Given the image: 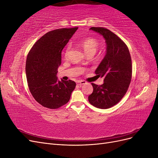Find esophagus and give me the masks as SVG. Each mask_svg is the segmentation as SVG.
<instances>
[{"instance_id":"1","label":"esophagus","mask_w":158,"mask_h":158,"mask_svg":"<svg viewBox=\"0 0 158 158\" xmlns=\"http://www.w3.org/2000/svg\"><path fill=\"white\" fill-rule=\"evenodd\" d=\"M76 83H77L78 85H80L85 84L86 82H85V81H84V80H78V81H77V82H76Z\"/></svg>"}]
</instances>
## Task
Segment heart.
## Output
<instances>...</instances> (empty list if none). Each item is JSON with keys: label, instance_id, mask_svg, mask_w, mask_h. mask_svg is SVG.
<instances>
[{"label": "heart", "instance_id": "heart-1", "mask_svg": "<svg viewBox=\"0 0 158 158\" xmlns=\"http://www.w3.org/2000/svg\"><path fill=\"white\" fill-rule=\"evenodd\" d=\"M78 44L80 47L84 50L88 55H93L99 48V41L93 37H88L80 41ZM70 49V45H68L64 52V57L66 58L69 55V52Z\"/></svg>", "mask_w": 158, "mask_h": 158}]
</instances>
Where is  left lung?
<instances>
[{
    "label": "left lung",
    "instance_id": "8db88e82",
    "mask_svg": "<svg viewBox=\"0 0 158 158\" xmlns=\"http://www.w3.org/2000/svg\"><path fill=\"white\" fill-rule=\"evenodd\" d=\"M106 40V56L95 73L103 77L102 85L92 83L94 90L88 96L90 104L99 109H108L118 103L127 93L132 78V61L127 45L106 28L92 27Z\"/></svg>",
    "mask_w": 158,
    "mask_h": 158
}]
</instances>
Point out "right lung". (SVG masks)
<instances>
[{
    "label": "right lung",
    "mask_w": 158,
    "mask_h": 158,
    "mask_svg": "<svg viewBox=\"0 0 158 158\" xmlns=\"http://www.w3.org/2000/svg\"><path fill=\"white\" fill-rule=\"evenodd\" d=\"M78 27L50 31L35 42L27 56L26 73L28 87L42 106L58 109L67 103L76 83L59 81L56 77L61 64V52Z\"/></svg>",
    "instance_id": "1"
}]
</instances>
